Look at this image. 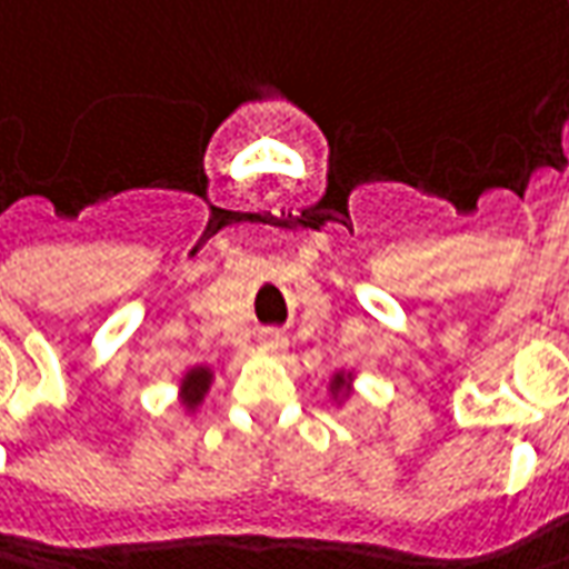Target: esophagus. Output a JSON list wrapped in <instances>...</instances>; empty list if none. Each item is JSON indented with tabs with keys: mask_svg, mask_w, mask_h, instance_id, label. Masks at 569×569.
<instances>
[{
	"mask_svg": "<svg viewBox=\"0 0 569 569\" xmlns=\"http://www.w3.org/2000/svg\"><path fill=\"white\" fill-rule=\"evenodd\" d=\"M283 346L286 340L280 333H267L264 340H261V349H264V352H277V349H283Z\"/></svg>",
	"mask_w": 569,
	"mask_h": 569,
	"instance_id": "1",
	"label": "esophagus"
}]
</instances>
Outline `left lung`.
<instances>
[{
  "label": "left lung",
  "mask_w": 569,
  "mask_h": 569,
  "mask_svg": "<svg viewBox=\"0 0 569 569\" xmlns=\"http://www.w3.org/2000/svg\"><path fill=\"white\" fill-rule=\"evenodd\" d=\"M340 387H343V375H340V378H337V390H340Z\"/></svg>",
  "instance_id": "1"
}]
</instances>
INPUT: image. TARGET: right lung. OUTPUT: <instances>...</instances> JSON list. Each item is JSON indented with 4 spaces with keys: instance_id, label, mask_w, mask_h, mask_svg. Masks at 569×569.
I'll list each match as a JSON object with an SVG mask.
<instances>
[{
    "instance_id": "add662e5",
    "label": "right lung",
    "mask_w": 569,
    "mask_h": 569,
    "mask_svg": "<svg viewBox=\"0 0 569 569\" xmlns=\"http://www.w3.org/2000/svg\"><path fill=\"white\" fill-rule=\"evenodd\" d=\"M207 383H210V371H207V368H191V371H188L186 383H182V393H186L188 406H198V402H201Z\"/></svg>"
}]
</instances>
